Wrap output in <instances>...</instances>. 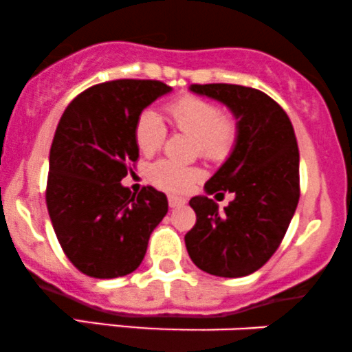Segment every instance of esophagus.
Instances as JSON below:
<instances>
[{"mask_svg": "<svg viewBox=\"0 0 352 352\" xmlns=\"http://www.w3.org/2000/svg\"><path fill=\"white\" fill-rule=\"evenodd\" d=\"M168 205H170V208L184 207V205H185V199H180V197L170 195V197H168Z\"/></svg>", "mask_w": 352, "mask_h": 352, "instance_id": "obj_1", "label": "esophagus"}]
</instances>
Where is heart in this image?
<instances>
[{
  "label": "heart",
  "instance_id": "b5f03b06",
  "mask_svg": "<svg viewBox=\"0 0 352 352\" xmlns=\"http://www.w3.org/2000/svg\"><path fill=\"white\" fill-rule=\"evenodd\" d=\"M167 114L177 131L193 135V148L210 160H221L232 152L236 140V124L233 117L220 114V109L197 96H180L167 104ZM165 125L152 111H144L135 124V142L139 151L152 155L162 147ZM152 184L167 192H185L200 179V170L193 165L172 160H159L148 172Z\"/></svg>",
  "mask_w": 352,
  "mask_h": 352
}]
</instances>
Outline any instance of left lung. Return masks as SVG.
<instances>
[{
  "label": "left lung",
  "mask_w": 352,
  "mask_h": 352,
  "mask_svg": "<svg viewBox=\"0 0 352 352\" xmlns=\"http://www.w3.org/2000/svg\"><path fill=\"white\" fill-rule=\"evenodd\" d=\"M193 94L227 106L236 119L228 159L193 197L197 223L185 235L205 273L240 278L260 270L280 246L300 200V152L289 117L265 92L236 84H192ZM233 192L223 212L208 195Z\"/></svg>",
  "instance_id": "8db88e82"
}]
</instances>
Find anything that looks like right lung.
<instances>
[{"label":"right lung","instance_id":"right-lung-1","mask_svg":"<svg viewBox=\"0 0 352 352\" xmlns=\"http://www.w3.org/2000/svg\"><path fill=\"white\" fill-rule=\"evenodd\" d=\"M172 91L160 80L119 79L86 89L66 107L50 152L46 204L71 263L100 280L142 263L153 228L168 212L165 193L139 195L120 182L139 159L135 124Z\"/></svg>","mask_w":352,"mask_h":352}]
</instances>
